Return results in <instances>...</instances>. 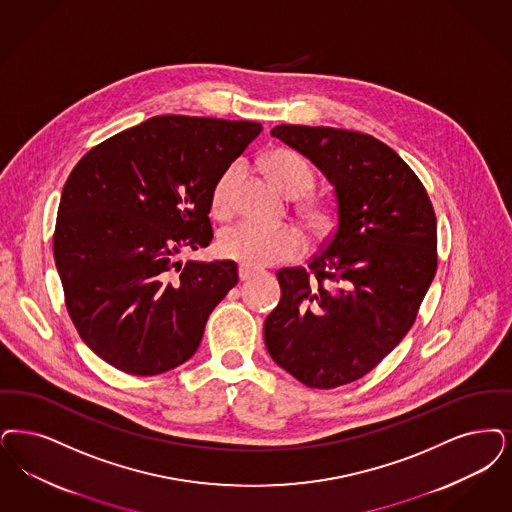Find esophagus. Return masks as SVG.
<instances>
[{
	"label": "esophagus",
	"instance_id": "obj_1",
	"mask_svg": "<svg viewBox=\"0 0 512 512\" xmlns=\"http://www.w3.org/2000/svg\"><path fill=\"white\" fill-rule=\"evenodd\" d=\"M255 272H257V270H255V268H251V266H238V276H240V280H242V282H246V280H249L251 276H255Z\"/></svg>",
	"mask_w": 512,
	"mask_h": 512
}]
</instances>
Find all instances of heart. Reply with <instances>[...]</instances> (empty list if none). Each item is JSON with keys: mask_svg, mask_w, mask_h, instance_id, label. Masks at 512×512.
I'll list each match as a JSON object with an SVG mask.
<instances>
[{"mask_svg": "<svg viewBox=\"0 0 512 512\" xmlns=\"http://www.w3.org/2000/svg\"><path fill=\"white\" fill-rule=\"evenodd\" d=\"M266 171L284 194L289 198H299L312 190L314 175L312 169L299 154L291 150H276L266 160ZM242 175V165L232 164L219 175L211 188V211L215 217L225 219L234 207V190ZM303 217L314 228L328 226L326 209L318 204L303 205ZM307 247L303 232L295 226L257 225L251 221H240L226 226L217 238V251L221 257L238 261L247 266L280 265L297 259Z\"/></svg>", "mask_w": 512, "mask_h": 512, "instance_id": "1", "label": "heart"}]
</instances>
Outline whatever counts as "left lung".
Masks as SVG:
<instances>
[{
  "label": "left lung",
  "mask_w": 512,
  "mask_h": 512,
  "mask_svg": "<svg viewBox=\"0 0 512 512\" xmlns=\"http://www.w3.org/2000/svg\"><path fill=\"white\" fill-rule=\"evenodd\" d=\"M328 179L337 226L308 268H282L265 320L270 358L312 389L375 368L415 322L436 272V217L425 186L390 146L335 127L270 131Z\"/></svg>",
  "instance_id": "left-lung-1"
}]
</instances>
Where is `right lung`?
Returning <instances> with one entry per match:
<instances>
[{
	"label": "right lung",
	"mask_w": 512,
	"mask_h": 512,
	"mask_svg": "<svg viewBox=\"0 0 512 512\" xmlns=\"http://www.w3.org/2000/svg\"><path fill=\"white\" fill-rule=\"evenodd\" d=\"M257 122L156 116L91 148L62 188L53 236L68 314L83 343L131 375H158L198 350L238 284L234 261L177 259L213 240L211 188Z\"/></svg>",
	"instance_id": "1"
}]
</instances>
